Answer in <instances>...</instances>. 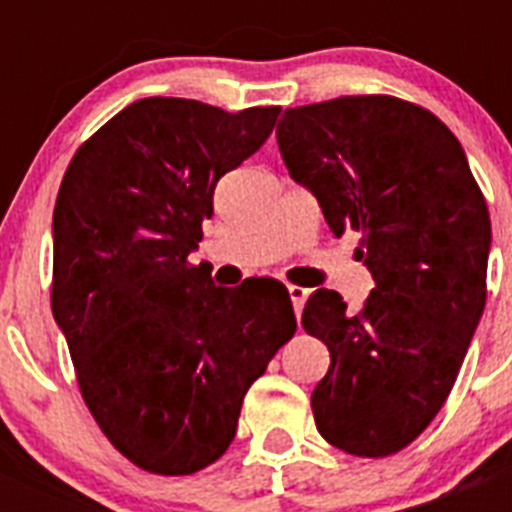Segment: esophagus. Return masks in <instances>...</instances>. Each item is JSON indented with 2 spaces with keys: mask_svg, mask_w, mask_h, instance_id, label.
<instances>
[{
  "mask_svg": "<svg viewBox=\"0 0 512 512\" xmlns=\"http://www.w3.org/2000/svg\"><path fill=\"white\" fill-rule=\"evenodd\" d=\"M287 292H289V300H292V307H295V315L300 318V312H302V307H305V300H307V289L289 284Z\"/></svg>",
  "mask_w": 512,
  "mask_h": 512,
  "instance_id": "esophagus-1",
  "label": "esophagus"
}]
</instances>
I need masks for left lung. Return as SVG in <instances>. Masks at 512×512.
I'll return each instance as SVG.
<instances>
[{
  "mask_svg": "<svg viewBox=\"0 0 512 512\" xmlns=\"http://www.w3.org/2000/svg\"><path fill=\"white\" fill-rule=\"evenodd\" d=\"M277 143L374 289L348 312L318 289L302 328L330 351L312 392L320 436L354 456L397 454L449 397L487 300L490 212L464 148L433 112L387 94L284 110Z\"/></svg>",
  "mask_w": 512,
  "mask_h": 512,
  "instance_id": "left-lung-1",
  "label": "left lung"
}]
</instances>
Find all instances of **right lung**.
Returning a JSON list of instances; mask_svg holds the SVG:
<instances>
[{
	"label": "right lung",
	"mask_w": 512,
	"mask_h": 512,
	"mask_svg": "<svg viewBox=\"0 0 512 512\" xmlns=\"http://www.w3.org/2000/svg\"><path fill=\"white\" fill-rule=\"evenodd\" d=\"M279 112L138 99L63 174L53 318L94 420L146 472L179 477L220 459L248 387L295 336L284 284L215 287L189 264L215 184L264 146Z\"/></svg>",
	"instance_id": "1"
}]
</instances>
